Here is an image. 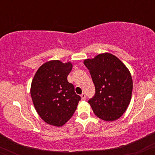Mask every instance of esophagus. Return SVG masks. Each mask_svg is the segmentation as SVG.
Listing matches in <instances>:
<instances>
[{
    "label": "esophagus",
    "mask_w": 155,
    "mask_h": 155,
    "mask_svg": "<svg viewBox=\"0 0 155 155\" xmlns=\"http://www.w3.org/2000/svg\"><path fill=\"white\" fill-rule=\"evenodd\" d=\"M81 100H85V98H86V95H85V94L84 93L81 94Z\"/></svg>",
    "instance_id": "34e87169"
}]
</instances>
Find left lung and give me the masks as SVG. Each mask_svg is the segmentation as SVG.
I'll return each instance as SVG.
<instances>
[{
	"label": "left lung",
	"instance_id": "1",
	"mask_svg": "<svg viewBox=\"0 0 155 155\" xmlns=\"http://www.w3.org/2000/svg\"><path fill=\"white\" fill-rule=\"evenodd\" d=\"M90 71L95 94L88 101L97 117L114 121L125 112L132 95L133 80L127 68L110 53L84 61Z\"/></svg>",
	"mask_w": 155,
	"mask_h": 155
}]
</instances>
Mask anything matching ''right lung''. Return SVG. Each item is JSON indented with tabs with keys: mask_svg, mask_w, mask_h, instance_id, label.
Masks as SVG:
<instances>
[{
	"mask_svg": "<svg viewBox=\"0 0 155 155\" xmlns=\"http://www.w3.org/2000/svg\"><path fill=\"white\" fill-rule=\"evenodd\" d=\"M72 64L51 60L41 65L31 84V95L35 110L47 124L60 127L71 118L81 97L67 77Z\"/></svg>",
	"mask_w": 155,
	"mask_h": 155,
	"instance_id": "add662e5",
	"label": "right lung"
}]
</instances>
